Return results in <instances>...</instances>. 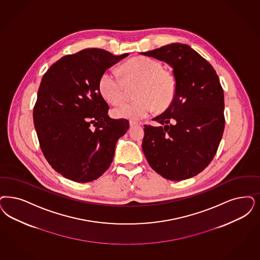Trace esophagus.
<instances>
[{"instance_id":"obj_1","label":"esophagus","mask_w":260,"mask_h":260,"mask_svg":"<svg viewBox=\"0 0 260 260\" xmlns=\"http://www.w3.org/2000/svg\"><path fill=\"white\" fill-rule=\"evenodd\" d=\"M140 125V123H137V122H135V121H129V125H131V127H133V126H135V125Z\"/></svg>"}]
</instances>
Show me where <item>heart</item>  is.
I'll return each mask as SVG.
<instances>
[{"mask_svg":"<svg viewBox=\"0 0 260 260\" xmlns=\"http://www.w3.org/2000/svg\"><path fill=\"white\" fill-rule=\"evenodd\" d=\"M123 80L114 72H104L99 79L98 87L102 96L112 104L125 99V83L139 84L136 88V100L124 103L112 109L116 118L140 120L148 116L156 108L165 110L175 97L176 82L170 73L164 71L161 63L146 56L129 59L122 68Z\"/></svg>","mask_w":260,"mask_h":260,"instance_id":"obj_1","label":"heart"}]
</instances>
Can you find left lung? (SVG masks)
Here are the masks:
<instances>
[{"label":"left lung","instance_id":"obj_1","mask_svg":"<svg viewBox=\"0 0 260 260\" xmlns=\"http://www.w3.org/2000/svg\"><path fill=\"white\" fill-rule=\"evenodd\" d=\"M140 54L169 64L176 81L170 107L152 119L160 125H144V154L165 179L195 177L213 159L224 133V91L218 75L185 44L172 43Z\"/></svg>","mask_w":260,"mask_h":260}]
</instances>
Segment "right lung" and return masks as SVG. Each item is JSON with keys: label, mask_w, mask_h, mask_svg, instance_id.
Here are the masks:
<instances>
[{"label": "right lung", "mask_w": 260, "mask_h": 260, "mask_svg": "<svg viewBox=\"0 0 260 260\" xmlns=\"http://www.w3.org/2000/svg\"><path fill=\"white\" fill-rule=\"evenodd\" d=\"M127 55L85 49L63 56L44 74L34 108V123L47 161L64 178L92 181L113 160L117 140L129 124L108 116L99 79Z\"/></svg>", "instance_id": "add662e5"}]
</instances>
